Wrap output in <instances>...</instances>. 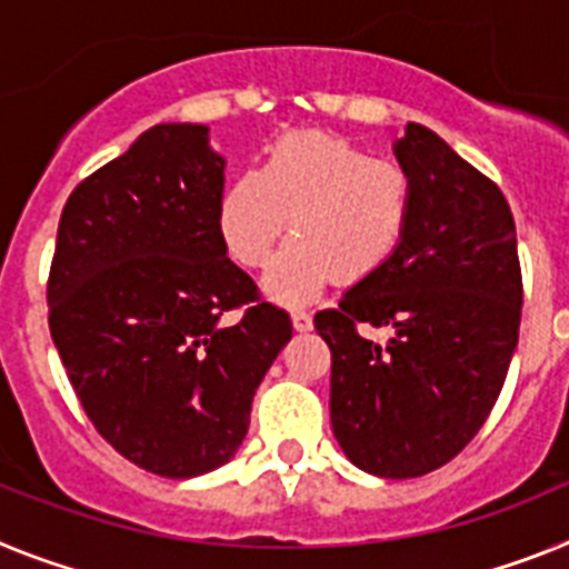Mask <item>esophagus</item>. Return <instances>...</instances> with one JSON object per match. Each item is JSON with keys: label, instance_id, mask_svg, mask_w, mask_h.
<instances>
[{"label": "esophagus", "instance_id": "1", "mask_svg": "<svg viewBox=\"0 0 569 569\" xmlns=\"http://www.w3.org/2000/svg\"><path fill=\"white\" fill-rule=\"evenodd\" d=\"M291 323L298 332H309L312 329V315L306 312V309H291Z\"/></svg>", "mask_w": 569, "mask_h": 569}]
</instances>
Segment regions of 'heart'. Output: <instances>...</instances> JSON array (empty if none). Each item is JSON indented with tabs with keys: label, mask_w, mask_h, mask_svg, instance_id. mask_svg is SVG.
Here are the masks:
<instances>
[{
	"label": "heart",
	"mask_w": 569,
	"mask_h": 569,
	"mask_svg": "<svg viewBox=\"0 0 569 569\" xmlns=\"http://www.w3.org/2000/svg\"><path fill=\"white\" fill-rule=\"evenodd\" d=\"M415 209L409 168L323 131L271 142L260 168L226 186L217 231L243 266H263L286 226L295 237L266 271L274 298H309L326 280H363L389 263Z\"/></svg>",
	"instance_id": "heart-1"
}]
</instances>
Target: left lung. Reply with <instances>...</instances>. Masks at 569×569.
Masks as SVG:
<instances>
[{"mask_svg": "<svg viewBox=\"0 0 569 569\" xmlns=\"http://www.w3.org/2000/svg\"><path fill=\"white\" fill-rule=\"evenodd\" d=\"M395 157L415 182L407 237L387 266L315 315V329L332 352L329 412L346 458L380 478H418L452 461L496 407L523 289L496 182L418 122Z\"/></svg>", "mask_w": 569, "mask_h": 569, "instance_id": "obj_1", "label": "left lung"}]
</instances>
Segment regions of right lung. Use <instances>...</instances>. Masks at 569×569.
<instances>
[{"label":"right lung","mask_w":569,"mask_h":569,"mask_svg":"<svg viewBox=\"0 0 569 569\" xmlns=\"http://www.w3.org/2000/svg\"><path fill=\"white\" fill-rule=\"evenodd\" d=\"M226 160L162 122L93 171L59 217L48 326L79 403L122 458L166 478L223 467L291 338L217 231ZM240 311L237 325H220Z\"/></svg>","instance_id":"obj_1"}]
</instances>
